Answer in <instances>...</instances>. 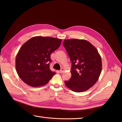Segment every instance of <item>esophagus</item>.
Returning <instances> with one entry per match:
<instances>
[{
  "mask_svg": "<svg viewBox=\"0 0 122 122\" xmlns=\"http://www.w3.org/2000/svg\"><path fill=\"white\" fill-rule=\"evenodd\" d=\"M64 71H65V69H61L60 70V72L61 73H62Z\"/></svg>",
  "mask_w": 122,
  "mask_h": 122,
  "instance_id": "esophagus-1",
  "label": "esophagus"
}]
</instances>
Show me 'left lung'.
Returning a JSON list of instances; mask_svg holds the SVG:
<instances>
[{
    "label": "left lung",
    "mask_w": 122,
    "mask_h": 122,
    "mask_svg": "<svg viewBox=\"0 0 122 122\" xmlns=\"http://www.w3.org/2000/svg\"><path fill=\"white\" fill-rule=\"evenodd\" d=\"M63 46L72 62L71 77L65 81L72 91H86L97 82L102 70V60L97 49L86 40H65Z\"/></svg>",
    "instance_id": "1"
}]
</instances>
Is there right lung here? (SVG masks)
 <instances>
[{
    "label": "right lung",
    "instance_id": "right-lung-1",
    "mask_svg": "<svg viewBox=\"0 0 122 122\" xmlns=\"http://www.w3.org/2000/svg\"><path fill=\"white\" fill-rule=\"evenodd\" d=\"M61 42V39L41 36L25 42L16 57V71L22 80L32 87L48 82L55 74L49 68L50 55L58 48Z\"/></svg>",
    "mask_w": 122,
    "mask_h": 122
}]
</instances>
